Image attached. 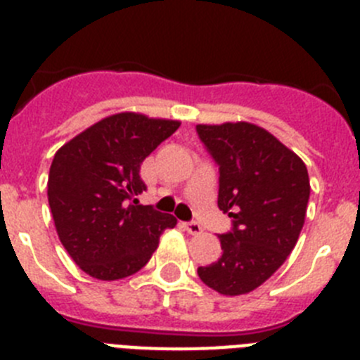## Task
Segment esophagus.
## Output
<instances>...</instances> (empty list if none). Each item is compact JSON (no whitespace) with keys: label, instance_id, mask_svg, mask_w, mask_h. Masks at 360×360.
I'll return each mask as SVG.
<instances>
[{"label":"esophagus","instance_id":"esophagus-1","mask_svg":"<svg viewBox=\"0 0 360 360\" xmlns=\"http://www.w3.org/2000/svg\"><path fill=\"white\" fill-rule=\"evenodd\" d=\"M186 231L189 232V234H202V225L196 224V221H189V224H186Z\"/></svg>","mask_w":360,"mask_h":360}]
</instances>
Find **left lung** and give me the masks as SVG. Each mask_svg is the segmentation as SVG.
Returning a JSON list of instances; mask_svg holds the SVG:
<instances>
[{
    "instance_id": "obj_1",
    "label": "left lung",
    "mask_w": 360,
    "mask_h": 360,
    "mask_svg": "<svg viewBox=\"0 0 360 360\" xmlns=\"http://www.w3.org/2000/svg\"><path fill=\"white\" fill-rule=\"evenodd\" d=\"M196 131L219 165V211L232 218V231L218 236L224 252L198 276L219 294H249L297 243L310 198L307 165L252 122L198 124Z\"/></svg>"
}]
</instances>
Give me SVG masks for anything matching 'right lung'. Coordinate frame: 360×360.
<instances>
[{
  "mask_svg": "<svg viewBox=\"0 0 360 360\" xmlns=\"http://www.w3.org/2000/svg\"><path fill=\"white\" fill-rule=\"evenodd\" d=\"M180 120L122 111L57 149L49 173V203L57 236L79 269L101 281L135 274L151 259L173 214L131 200L146 191L141 164Z\"/></svg>",
  "mask_w": 360,
  "mask_h": 360,
  "instance_id": "right-lung-1",
  "label": "right lung"
}]
</instances>
